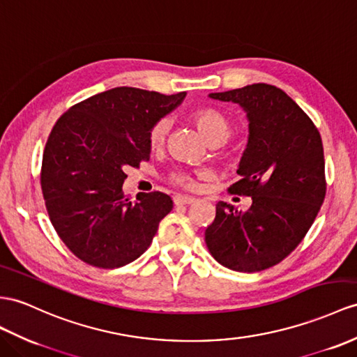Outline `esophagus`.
Returning a JSON list of instances; mask_svg holds the SVG:
<instances>
[{
  "label": "esophagus",
  "mask_w": 357,
  "mask_h": 357,
  "mask_svg": "<svg viewBox=\"0 0 357 357\" xmlns=\"http://www.w3.org/2000/svg\"><path fill=\"white\" fill-rule=\"evenodd\" d=\"M195 203V198L192 197H186V195H176L174 197V204L176 206H188Z\"/></svg>",
  "instance_id": "esophagus-1"
}]
</instances>
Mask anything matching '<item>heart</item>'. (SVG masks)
<instances>
[{
  "mask_svg": "<svg viewBox=\"0 0 357 357\" xmlns=\"http://www.w3.org/2000/svg\"><path fill=\"white\" fill-rule=\"evenodd\" d=\"M190 118H192L198 132L203 135V137L208 144L225 142L231 135V126L229 124V121L225 119L220 112H216L213 109H198L190 115ZM168 127L169 124L167 119H160L151 127L149 133V144L151 149H159V146L163 145L165 136L168 133ZM198 176L204 177V172H199ZM171 181L186 189L195 188L194 177L185 171L174 172L171 176Z\"/></svg>",
  "mask_w": 357,
  "mask_h": 357,
  "instance_id": "heart-1",
  "label": "heart"
}]
</instances>
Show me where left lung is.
Segmentation results:
<instances>
[{"instance_id":"8db88e82","label":"left lung","mask_w":357,"mask_h":357,"mask_svg":"<svg viewBox=\"0 0 357 357\" xmlns=\"http://www.w3.org/2000/svg\"><path fill=\"white\" fill-rule=\"evenodd\" d=\"M208 98L245 112L248 142L230 192L253 203L245 212L216 204L206 245L225 268L262 271L294 251L317 218L326 197L323 141L312 119L275 86L248 84Z\"/></svg>"}]
</instances>
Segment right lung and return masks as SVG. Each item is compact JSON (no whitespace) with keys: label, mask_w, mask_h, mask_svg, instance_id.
Returning a JSON list of instances; mask_svg holds the SVG:
<instances>
[{"label":"right lung","mask_w":357,"mask_h":357,"mask_svg":"<svg viewBox=\"0 0 357 357\" xmlns=\"http://www.w3.org/2000/svg\"><path fill=\"white\" fill-rule=\"evenodd\" d=\"M185 97L121 86L75 104L51 130L42 194L60 239L83 262L119 268L150 247L172 199L141 192L132 202L124 171L150 159L151 127Z\"/></svg>","instance_id":"right-lung-1"}]
</instances>
